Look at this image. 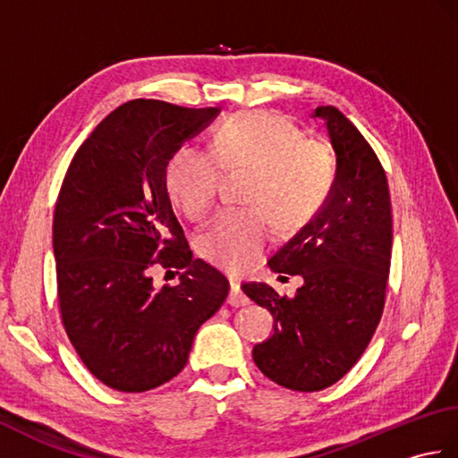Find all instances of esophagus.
<instances>
[{
  "mask_svg": "<svg viewBox=\"0 0 458 458\" xmlns=\"http://www.w3.org/2000/svg\"><path fill=\"white\" fill-rule=\"evenodd\" d=\"M250 303V299L242 293L240 284L236 279L230 277V295H228V305L230 307H246Z\"/></svg>",
  "mask_w": 458,
  "mask_h": 458,
  "instance_id": "obj_1",
  "label": "esophagus"
}]
</instances>
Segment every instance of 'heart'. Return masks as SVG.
<instances>
[{
	"label": "heart",
	"instance_id": "1",
	"mask_svg": "<svg viewBox=\"0 0 458 458\" xmlns=\"http://www.w3.org/2000/svg\"><path fill=\"white\" fill-rule=\"evenodd\" d=\"M250 167L246 208L224 212L199 240L204 259L244 269L274 236L293 232L325 207L336 181V155L323 140L305 138L284 114L251 110L232 115L214 131L210 149L181 145L165 169L171 199L192 220L216 208L224 171Z\"/></svg>",
	"mask_w": 458,
	"mask_h": 458
}]
</instances>
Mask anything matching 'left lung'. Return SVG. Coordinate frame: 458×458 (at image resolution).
Instances as JSON below:
<instances>
[{
  "mask_svg": "<svg viewBox=\"0 0 458 458\" xmlns=\"http://www.w3.org/2000/svg\"><path fill=\"white\" fill-rule=\"evenodd\" d=\"M327 125L336 181L327 204L267 261L279 279H303L293 297L267 284L242 291L274 317V335L254 346L261 374L293 392L338 382L362 356L382 318L392 258V202L374 149L335 106Z\"/></svg>",
  "mask_w": 458,
  "mask_h": 458,
  "instance_id": "left-lung-1",
  "label": "left lung"
}]
</instances>
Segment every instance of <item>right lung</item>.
Returning <instances> with one entry per match:
<instances>
[{"label": "right lung", "instance_id": "right-lung-1", "mask_svg": "<svg viewBox=\"0 0 458 458\" xmlns=\"http://www.w3.org/2000/svg\"><path fill=\"white\" fill-rule=\"evenodd\" d=\"M218 114L125 102L66 171L53 220L58 303L84 366L112 390L140 394L177 376L228 295V279L192 258L165 184L171 155ZM155 263L180 284L155 290Z\"/></svg>", "mask_w": 458, "mask_h": 458}]
</instances>
